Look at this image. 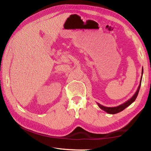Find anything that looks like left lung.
I'll return each instance as SVG.
<instances>
[{
	"label": "left lung",
	"instance_id": "obj_1",
	"mask_svg": "<svg viewBox=\"0 0 151 151\" xmlns=\"http://www.w3.org/2000/svg\"><path fill=\"white\" fill-rule=\"evenodd\" d=\"M142 74H143V68L142 69V76H141V78H140V84H139V87H138L137 90L136 91V93L134 94V95L132 96L131 99H129V100H128L127 101L125 102L123 104H120V105L117 106H114V107H107V106H104L103 105H101V104H99L97 103V104H98V106H99V108L101 109L102 110H103L104 111H105L106 112L109 114H116L118 113V112H120L123 111L124 109H126L127 106H129V105H131V104L133 103V102L135 101V99H137L138 94H139V92L140 90V85H141V81H142Z\"/></svg>",
	"mask_w": 151,
	"mask_h": 151
}]
</instances>
